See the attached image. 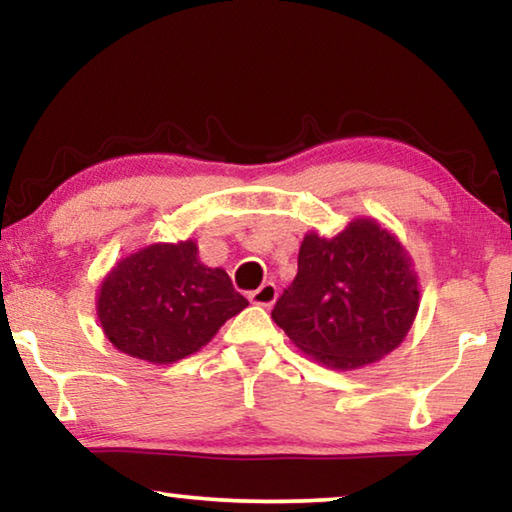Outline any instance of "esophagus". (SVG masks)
<instances>
[{"mask_svg":"<svg viewBox=\"0 0 512 512\" xmlns=\"http://www.w3.org/2000/svg\"><path fill=\"white\" fill-rule=\"evenodd\" d=\"M275 300H277V287L273 282H266L257 291L250 293V302L259 307H273Z\"/></svg>","mask_w":512,"mask_h":512,"instance_id":"esophagus-1","label":"esophagus"}]
</instances>
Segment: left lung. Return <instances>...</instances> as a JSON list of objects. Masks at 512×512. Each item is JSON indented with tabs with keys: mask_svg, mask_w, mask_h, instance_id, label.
I'll return each instance as SVG.
<instances>
[{
	"mask_svg": "<svg viewBox=\"0 0 512 512\" xmlns=\"http://www.w3.org/2000/svg\"><path fill=\"white\" fill-rule=\"evenodd\" d=\"M420 307V282L402 241L357 216L332 239L307 232L298 275L271 316L291 343L332 370H357L400 348Z\"/></svg>",
	"mask_w": 512,
	"mask_h": 512,
	"instance_id": "obj_1",
	"label": "left lung"
}]
</instances>
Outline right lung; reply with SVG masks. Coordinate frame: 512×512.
Masks as SVG:
<instances>
[{"mask_svg": "<svg viewBox=\"0 0 512 512\" xmlns=\"http://www.w3.org/2000/svg\"><path fill=\"white\" fill-rule=\"evenodd\" d=\"M246 307L228 273L198 259L194 239L151 244L121 257L97 293L106 339L128 357L155 366L198 352Z\"/></svg>", "mask_w": 512, "mask_h": 512, "instance_id": "right-lung-1", "label": "right lung"}]
</instances>
